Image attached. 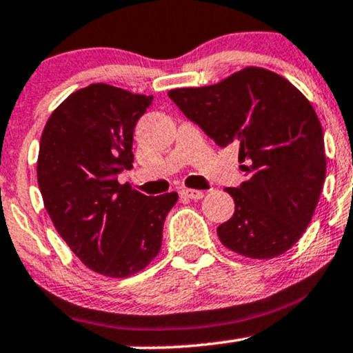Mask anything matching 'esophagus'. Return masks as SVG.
I'll return each mask as SVG.
<instances>
[{
  "label": "esophagus",
  "mask_w": 353,
  "mask_h": 353,
  "mask_svg": "<svg viewBox=\"0 0 353 353\" xmlns=\"http://www.w3.org/2000/svg\"><path fill=\"white\" fill-rule=\"evenodd\" d=\"M180 195L185 196V199H190V200H200V199H203V192H200V190H190V188H185V190H181Z\"/></svg>",
  "instance_id": "34e87169"
}]
</instances>
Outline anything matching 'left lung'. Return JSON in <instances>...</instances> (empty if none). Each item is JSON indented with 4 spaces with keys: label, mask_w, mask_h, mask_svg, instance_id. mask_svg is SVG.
<instances>
[{
    "label": "left lung",
    "mask_w": 353,
    "mask_h": 353,
    "mask_svg": "<svg viewBox=\"0 0 353 353\" xmlns=\"http://www.w3.org/2000/svg\"><path fill=\"white\" fill-rule=\"evenodd\" d=\"M168 96L219 146H239L245 181L225 188L236 212L217 227L222 244L251 259L290 251L312 222L327 173L323 130L310 101L261 67Z\"/></svg>",
    "instance_id": "left-lung-1"
}]
</instances>
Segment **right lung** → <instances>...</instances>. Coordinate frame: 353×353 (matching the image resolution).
I'll list each match as a JSON object with an SVG mask.
<instances>
[{
    "label": "right lung",
    "mask_w": 353,
    "mask_h": 353,
    "mask_svg": "<svg viewBox=\"0 0 353 353\" xmlns=\"http://www.w3.org/2000/svg\"><path fill=\"white\" fill-rule=\"evenodd\" d=\"M153 96L108 84L70 94L41 132L37 176L57 232L92 271L128 278L161 249L163 223L178 193L146 196L121 185L131 170L132 132Z\"/></svg>",
    "instance_id": "obj_1"
}]
</instances>
